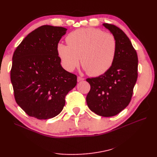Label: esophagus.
I'll list each match as a JSON object with an SVG mask.
<instances>
[{"label": "esophagus", "mask_w": 157, "mask_h": 157, "mask_svg": "<svg viewBox=\"0 0 157 157\" xmlns=\"http://www.w3.org/2000/svg\"><path fill=\"white\" fill-rule=\"evenodd\" d=\"M84 78L81 77H77V81L78 82H80V81H82V80H84Z\"/></svg>", "instance_id": "esophagus-1"}]
</instances>
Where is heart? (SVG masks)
<instances>
[{
    "mask_svg": "<svg viewBox=\"0 0 157 157\" xmlns=\"http://www.w3.org/2000/svg\"><path fill=\"white\" fill-rule=\"evenodd\" d=\"M66 41L67 45L58 44L57 52L68 71L78 67L80 58L84 69L94 77L105 73L115 62L117 41L111 33L96 28H82L71 33Z\"/></svg>",
    "mask_w": 157,
    "mask_h": 157,
    "instance_id": "1",
    "label": "heart"
}]
</instances>
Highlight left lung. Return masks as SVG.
<instances>
[{"instance_id":"obj_1","label":"left lung","mask_w":157,"mask_h":157,"mask_svg":"<svg viewBox=\"0 0 157 157\" xmlns=\"http://www.w3.org/2000/svg\"><path fill=\"white\" fill-rule=\"evenodd\" d=\"M117 41V56L111 68L98 77L87 78L90 90L86 102L90 110L99 116H115L130 103L137 78L138 58L125 33L118 27L103 23Z\"/></svg>"}]
</instances>
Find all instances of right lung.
I'll use <instances>...</instances> for the list:
<instances>
[{
    "label": "right lung",
    "mask_w": 157,
    "mask_h": 157,
    "mask_svg": "<svg viewBox=\"0 0 157 157\" xmlns=\"http://www.w3.org/2000/svg\"><path fill=\"white\" fill-rule=\"evenodd\" d=\"M66 31L62 27H38L22 40L12 57L10 78L16 101L37 119L59 115L65 96L77 85V76L61 67L57 52Z\"/></svg>",
    "instance_id": "right-lung-1"
}]
</instances>
